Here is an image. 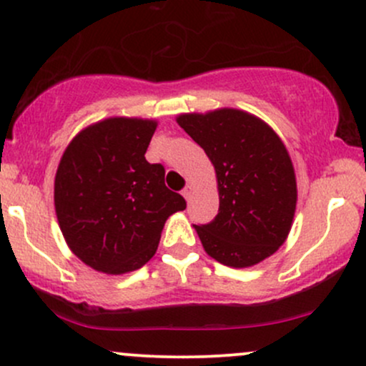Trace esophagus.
<instances>
[{
    "mask_svg": "<svg viewBox=\"0 0 366 366\" xmlns=\"http://www.w3.org/2000/svg\"><path fill=\"white\" fill-rule=\"evenodd\" d=\"M191 194H192V186H186L182 189V196L186 197V199H189V197H191Z\"/></svg>",
    "mask_w": 366,
    "mask_h": 366,
    "instance_id": "34e87169",
    "label": "esophagus"
}]
</instances>
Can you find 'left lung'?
<instances>
[{
  "label": "left lung",
  "instance_id": "8db88e82",
  "mask_svg": "<svg viewBox=\"0 0 366 366\" xmlns=\"http://www.w3.org/2000/svg\"><path fill=\"white\" fill-rule=\"evenodd\" d=\"M177 124L215 167L220 207L194 225L218 263L246 268L284 244L296 212V174L282 139L267 122L236 108L182 113Z\"/></svg>",
  "mask_w": 366,
  "mask_h": 366
}]
</instances>
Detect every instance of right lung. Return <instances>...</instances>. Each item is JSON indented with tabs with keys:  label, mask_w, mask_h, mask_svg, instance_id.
Masks as SVG:
<instances>
[{
	"label": "right lung",
	"mask_w": 366,
	"mask_h": 366,
	"mask_svg": "<svg viewBox=\"0 0 366 366\" xmlns=\"http://www.w3.org/2000/svg\"><path fill=\"white\" fill-rule=\"evenodd\" d=\"M158 122L110 117L82 129L63 151L54 212L70 251L108 275L141 268L157 253L167 218L186 199L144 154Z\"/></svg>",
	"instance_id": "1"
}]
</instances>
